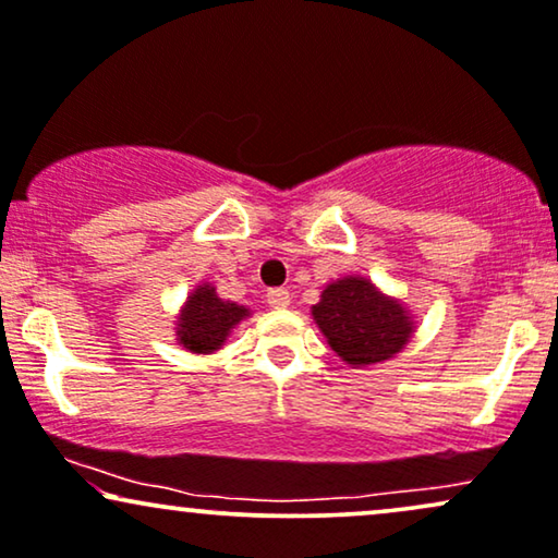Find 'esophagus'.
Listing matches in <instances>:
<instances>
[{"label": "esophagus", "mask_w": 558, "mask_h": 558, "mask_svg": "<svg viewBox=\"0 0 558 558\" xmlns=\"http://www.w3.org/2000/svg\"><path fill=\"white\" fill-rule=\"evenodd\" d=\"M266 298H268V305L277 307V311H284V307H290V302H292L290 292L287 290H271Z\"/></svg>", "instance_id": "obj_1"}]
</instances>
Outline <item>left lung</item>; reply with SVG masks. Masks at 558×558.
Listing matches in <instances>:
<instances>
[{
	"label": "left lung",
	"instance_id": "8db88e82",
	"mask_svg": "<svg viewBox=\"0 0 558 558\" xmlns=\"http://www.w3.org/2000/svg\"><path fill=\"white\" fill-rule=\"evenodd\" d=\"M311 313L328 347L354 369L393 360L416 331L409 305L360 274L326 284Z\"/></svg>",
	"mask_w": 558,
	"mask_h": 558
}]
</instances>
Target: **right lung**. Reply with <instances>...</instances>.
<instances>
[{"instance_id": "right-lung-1", "label": "right lung", "mask_w": 558, "mask_h": 558, "mask_svg": "<svg viewBox=\"0 0 558 558\" xmlns=\"http://www.w3.org/2000/svg\"><path fill=\"white\" fill-rule=\"evenodd\" d=\"M251 307L222 300L211 281H202L175 315V341L191 354H215L240 320L251 318Z\"/></svg>"}]
</instances>
